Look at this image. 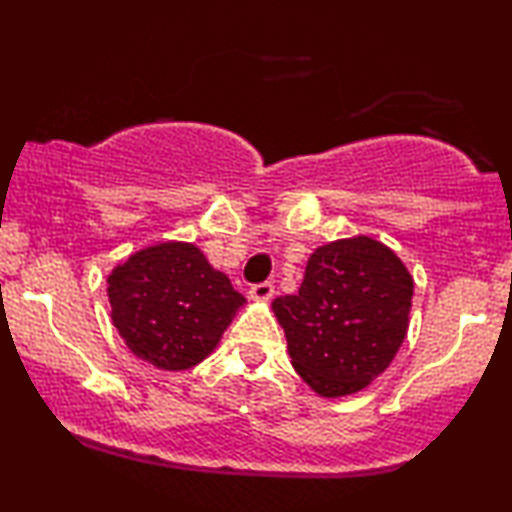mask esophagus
I'll list each match as a JSON object with an SVG mask.
<instances>
[{
	"label": "esophagus",
	"instance_id": "obj_1",
	"mask_svg": "<svg viewBox=\"0 0 512 512\" xmlns=\"http://www.w3.org/2000/svg\"><path fill=\"white\" fill-rule=\"evenodd\" d=\"M249 296L254 300H261V303H268V300L275 296V284L272 282H263V284H254L249 289Z\"/></svg>",
	"mask_w": 512,
	"mask_h": 512
}]
</instances>
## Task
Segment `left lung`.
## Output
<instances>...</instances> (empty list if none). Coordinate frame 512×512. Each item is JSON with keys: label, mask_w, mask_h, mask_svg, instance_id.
I'll list each match as a JSON object with an SVG mask.
<instances>
[{"label": "left lung", "mask_w": 512, "mask_h": 512, "mask_svg": "<svg viewBox=\"0 0 512 512\" xmlns=\"http://www.w3.org/2000/svg\"><path fill=\"white\" fill-rule=\"evenodd\" d=\"M412 289L401 258L373 237L314 249L296 296L272 300L296 373L324 398L366 389L408 335Z\"/></svg>", "instance_id": "8db88e82"}]
</instances>
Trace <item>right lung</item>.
I'll return each mask as SVG.
<instances>
[{"label":"right lung","instance_id":"right-lung-1","mask_svg":"<svg viewBox=\"0 0 512 512\" xmlns=\"http://www.w3.org/2000/svg\"><path fill=\"white\" fill-rule=\"evenodd\" d=\"M107 296L130 352L160 370L198 366L247 303L191 242L135 251L111 270Z\"/></svg>","mask_w":512,"mask_h":512}]
</instances>
